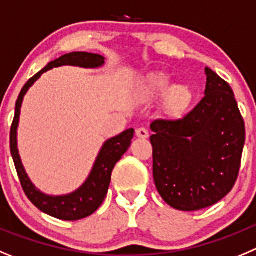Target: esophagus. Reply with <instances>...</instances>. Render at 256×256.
<instances>
[{"instance_id":"esophagus-1","label":"esophagus","mask_w":256,"mask_h":256,"mask_svg":"<svg viewBox=\"0 0 256 256\" xmlns=\"http://www.w3.org/2000/svg\"><path fill=\"white\" fill-rule=\"evenodd\" d=\"M136 136L142 138V139H146L149 136V131L145 128H139L136 130Z\"/></svg>"}]
</instances>
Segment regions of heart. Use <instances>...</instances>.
I'll use <instances>...</instances> for the list:
<instances>
[{
    "mask_svg": "<svg viewBox=\"0 0 256 256\" xmlns=\"http://www.w3.org/2000/svg\"><path fill=\"white\" fill-rule=\"evenodd\" d=\"M170 79L163 74H154L148 78L142 86L144 96H158L167 92L166 108L172 114H181L192 100V92L186 84H177L170 88ZM170 90L168 91V89Z\"/></svg>",
    "mask_w": 256,
    "mask_h": 256,
    "instance_id": "b5f03b06",
    "label": "heart"
}]
</instances>
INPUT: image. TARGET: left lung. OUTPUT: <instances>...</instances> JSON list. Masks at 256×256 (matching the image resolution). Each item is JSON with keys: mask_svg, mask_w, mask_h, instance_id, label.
Here are the masks:
<instances>
[{"mask_svg": "<svg viewBox=\"0 0 256 256\" xmlns=\"http://www.w3.org/2000/svg\"><path fill=\"white\" fill-rule=\"evenodd\" d=\"M206 74V96L188 114L150 125L156 188L177 210L218 202L240 172L245 122L228 82L209 68Z\"/></svg>", "mask_w": 256, "mask_h": 256, "instance_id": "1", "label": "left lung"}]
</instances>
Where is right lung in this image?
Returning a JSON list of instances; mask_svg holds the SVG:
<instances>
[{"label":"right lung","instance_id":"add662e5","mask_svg":"<svg viewBox=\"0 0 256 256\" xmlns=\"http://www.w3.org/2000/svg\"><path fill=\"white\" fill-rule=\"evenodd\" d=\"M103 64H104V57H102L100 54H88V52H72V54H64L60 58L50 62L43 70L36 72L33 78L28 80L16 100L15 116H14L10 130V149L22 188L28 199L30 200L39 210L62 220H82L85 217H89L100 208L107 195L114 166L130 146L131 140L134 138V128H128L122 134H120L118 136L112 138L104 142L88 180L79 190L72 194L64 195V196H48L36 190V186L30 182L29 177L25 174V170L22 164V160H20L18 146H16V128L19 124L20 107H22V98L28 89L30 88L34 82H36L46 71L64 65L98 68V66H102Z\"/></svg>","mask_w":256,"mask_h":256}]
</instances>
